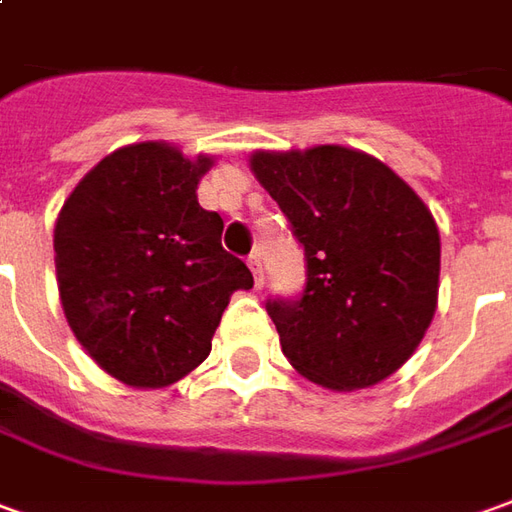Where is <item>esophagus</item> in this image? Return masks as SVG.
Returning <instances> with one entry per match:
<instances>
[{
  "mask_svg": "<svg viewBox=\"0 0 512 512\" xmlns=\"http://www.w3.org/2000/svg\"><path fill=\"white\" fill-rule=\"evenodd\" d=\"M248 267L253 270V278H256V287H262L264 284V270H262V256L259 253H253L248 259Z\"/></svg>",
  "mask_w": 512,
  "mask_h": 512,
  "instance_id": "obj_1",
  "label": "esophagus"
}]
</instances>
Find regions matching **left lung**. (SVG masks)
I'll list each match as a JSON object with an SVG mask.
<instances>
[{
    "label": "left lung",
    "mask_w": 512,
    "mask_h": 512,
    "mask_svg": "<svg viewBox=\"0 0 512 512\" xmlns=\"http://www.w3.org/2000/svg\"><path fill=\"white\" fill-rule=\"evenodd\" d=\"M250 169L306 253L301 298L267 301L284 357L329 390L396 373L438 309L432 211L379 158L340 144L256 150Z\"/></svg>",
    "instance_id": "8db88e82"
}]
</instances>
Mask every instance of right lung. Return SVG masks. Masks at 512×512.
<instances>
[{"label": "right lung", "mask_w": 512, "mask_h": 512, "mask_svg": "<svg viewBox=\"0 0 512 512\" xmlns=\"http://www.w3.org/2000/svg\"><path fill=\"white\" fill-rule=\"evenodd\" d=\"M214 164L167 142L105 155L55 222L63 315L105 373L130 387H167L209 357L236 290L253 276L222 248V217L197 203Z\"/></svg>", "instance_id": "1"}]
</instances>
